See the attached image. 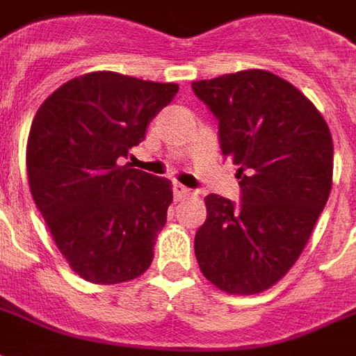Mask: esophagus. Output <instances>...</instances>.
Listing matches in <instances>:
<instances>
[{
    "instance_id": "1",
    "label": "esophagus",
    "mask_w": 356,
    "mask_h": 356,
    "mask_svg": "<svg viewBox=\"0 0 356 356\" xmlns=\"http://www.w3.org/2000/svg\"><path fill=\"white\" fill-rule=\"evenodd\" d=\"M173 194H175V198H177V200H181V198H185V196H188V194H193V191H191V188H186V186L179 185V183H175V185H173Z\"/></svg>"
}]
</instances>
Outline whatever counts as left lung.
Wrapping results in <instances>:
<instances>
[{
	"label": "left lung",
	"mask_w": 356,
	"mask_h": 356,
	"mask_svg": "<svg viewBox=\"0 0 356 356\" xmlns=\"http://www.w3.org/2000/svg\"><path fill=\"white\" fill-rule=\"evenodd\" d=\"M219 122L221 152L238 165L242 202L206 196L194 236L202 275L219 290L252 296L298 261L332 188L328 124L290 81L242 70L193 81Z\"/></svg>",
	"instance_id": "left-lung-1"
}]
</instances>
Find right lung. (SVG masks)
<instances>
[{
    "mask_svg": "<svg viewBox=\"0 0 356 356\" xmlns=\"http://www.w3.org/2000/svg\"><path fill=\"white\" fill-rule=\"evenodd\" d=\"M177 91V83L89 72L53 91L35 112L28 185L58 252L88 282H127L152 263L173 200L171 181L118 160L145 140L150 120Z\"/></svg>",
    "mask_w": 356,
    "mask_h": 356,
    "instance_id": "add662e5",
    "label": "right lung"
}]
</instances>
